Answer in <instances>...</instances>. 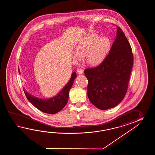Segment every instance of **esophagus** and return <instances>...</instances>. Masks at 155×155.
<instances>
[{"label":"esophagus","mask_w":155,"mask_h":155,"mask_svg":"<svg viewBox=\"0 0 155 155\" xmlns=\"http://www.w3.org/2000/svg\"><path fill=\"white\" fill-rule=\"evenodd\" d=\"M76 71H77V72H78L79 74H81L83 73V70L82 69H81V68H78Z\"/></svg>","instance_id":"esophagus-1"}]
</instances>
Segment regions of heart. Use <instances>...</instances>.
<instances>
[{
  "instance_id": "obj_1",
  "label": "heart",
  "mask_w": 155,
  "mask_h": 155,
  "mask_svg": "<svg viewBox=\"0 0 155 155\" xmlns=\"http://www.w3.org/2000/svg\"><path fill=\"white\" fill-rule=\"evenodd\" d=\"M110 47L111 43L107 37L100 38L96 34H91L78 43L74 57L75 59L81 60L85 56L89 64L97 65L105 59Z\"/></svg>"
}]
</instances>
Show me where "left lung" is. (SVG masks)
I'll use <instances>...</instances> for the list:
<instances>
[{
  "label": "left lung",
  "instance_id": "left-lung-1",
  "mask_svg": "<svg viewBox=\"0 0 155 155\" xmlns=\"http://www.w3.org/2000/svg\"><path fill=\"white\" fill-rule=\"evenodd\" d=\"M133 63L131 45L117 26L116 36L109 54L98 66L84 71L90 102L102 110L119 105L127 91Z\"/></svg>",
  "mask_w": 155,
  "mask_h": 155
}]
</instances>
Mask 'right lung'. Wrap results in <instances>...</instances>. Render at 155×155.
I'll return each mask as SVG.
<instances>
[{"mask_svg": "<svg viewBox=\"0 0 155 155\" xmlns=\"http://www.w3.org/2000/svg\"><path fill=\"white\" fill-rule=\"evenodd\" d=\"M76 77V73L73 72L71 74V77L69 81L67 83L66 85L64 87L61 91L56 96L51 99H38L30 95L24 90V92L27 99L36 108L44 113L54 114L59 112L66 105L69 98L70 90L71 88L74 80Z\"/></svg>", "mask_w": 155, "mask_h": 155, "instance_id": "add662e5", "label": "right lung"}]
</instances>
